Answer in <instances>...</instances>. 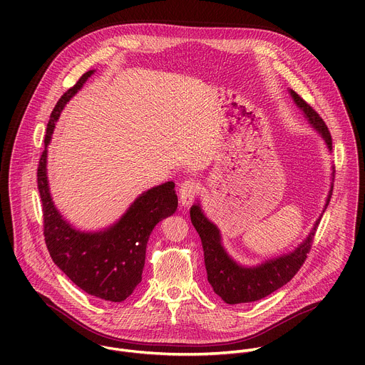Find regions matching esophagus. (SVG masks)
<instances>
[{"instance_id": "obj_1", "label": "esophagus", "mask_w": 365, "mask_h": 365, "mask_svg": "<svg viewBox=\"0 0 365 365\" xmlns=\"http://www.w3.org/2000/svg\"><path fill=\"white\" fill-rule=\"evenodd\" d=\"M192 199H193L192 193L186 190V192H185V193H182V196H180V203H182L183 206H187V205H190V203H192Z\"/></svg>"}]
</instances>
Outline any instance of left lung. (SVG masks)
Returning <instances> with one entry per match:
<instances>
[{"mask_svg":"<svg viewBox=\"0 0 365 365\" xmlns=\"http://www.w3.org/2000/svg\"><path fill=\"white\" fill-rule=\"evenodd\" d=\"M88 71L58 101L50 114L44 150L37 168L43 207L44 241L55 264L82 290L96 297L123 302L141 282L150 232L178 210L175 183L154 186L135 197L123 217L101 231H79L58 211L47 180V145L66 103L93 75Z\"/></svg>","mask_w":365,"mask_h":365,"instance_id":"obj_1","label":"left lung"}]
</instances>
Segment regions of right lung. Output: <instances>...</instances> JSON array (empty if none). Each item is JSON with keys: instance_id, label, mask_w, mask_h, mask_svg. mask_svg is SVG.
I'll use <instances>...</instances> for the list:
<instances>
[{"instance_id": "obj_1", "label": "right lung", "mask_w": 365, "mask_h": 365, "mask_svg": "<svg viewBox=\"0 0 365 365\" xmlns=\"http://www.w3.org/2000/svg\"><path fill=\"white\" fill-rule=\"evenodd\" d=\"M294 99L307 123L322 135L328 148L332 150L331 133L324 120L303 99H299L297 96H294ZM190 210L192 224L202 240L205 251L207 282L214 287V292L228 304L255 302L284 286L304 263L306 254L310 250L312 237H314V232H310L307 240L290 254L269 259L259 267L248 269L237 264L227 255V251L221 245L218 227L206 218L200 206L193 205Z\"/></svg>"}]
</instances>
